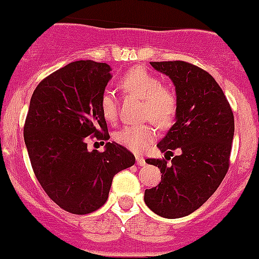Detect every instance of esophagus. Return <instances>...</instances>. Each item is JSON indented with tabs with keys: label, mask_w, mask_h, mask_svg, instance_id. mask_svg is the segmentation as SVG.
<instances>
[{
	"label": "esophagus",
	"mask_w": 259,
	"mask_h": 259,
	"mask_svg": "<svg viewBox=\"0 0 259 259\" xmlns=\"http://www.w3.org/2000/svg\"><path fill=\"white\" fill-rule=\"evenodd\" d=\"M136 160H137V165L138 166H145L146 165V161H145V158H143V157H140V156H137V157H136Z\"/></svg>",
	"instance_id": "obj_1"
}]
</instances>
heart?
Segmentation results:
<instances>
[{"label":"heart","mask_w":259,"mask_h":259,"mask_svg":"<svg viewBox=\"0 0 259 259\" xmlns=\"http://www.w3.org/2000/svg\"><path fill=\"white\" fill-rule=\"evenodd\" d=\"M123 93L142 101L141 114L160 128H166L174 122L178 112V97L171 88L162 85L160 78L142 66L130 69L118 81ZM101 112L108 122L118 116L117 101L113 94L104 93L101 98ZM156 133L148 124H133L121 128L114 140L133 152H143L153 142Z\"/></svg>","instance_id":"1"}]
</instances>
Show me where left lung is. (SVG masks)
Here are the masks:
<instances>
[{
  "instance_id": "8db88e82",
  "label": "left lung",
  "mask_w": 259,
  "mask_h": 259,
  "mask_svg": "<svg viewBox=\"0 0 259 259\" xmlns=\"http://www.w3.org/2000/svg\"><path fill=\"white\" fill-rule=\"evenodd\" d=\"M151 65L172 80L178 112L175 123L157 145L166 160H146L162 175L157 186L146 189L145 203L157 215L176 219L200 208L227 175L234 116L208 71L181 60L152 61ZM176 148L182 153L167 164Z\"/></svg>"
}]
</instances>
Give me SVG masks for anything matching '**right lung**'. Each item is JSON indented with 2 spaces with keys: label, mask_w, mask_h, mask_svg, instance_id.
<instances>
[{
  "label": "right lung",
  "mask_w": 259,
  "mask_h": 259,
  "mask_svg": "<svg viewBox=\"0 0 259 259\" xmlns=\"http://www.w3.org/2000/svg\"><path fill=\"white\" fill-rule=\"evenodd\" d=\"M111 70L106 63L79 60L54 71L32 93L25 121V145L40 185L54 203L78 215L98 210L113 176L136 161L118 143L107 142L103 152L87 146L88 136L109 140L101 98Z\"/></svg>",
  "instance_id": "1"
}]
</instances>
